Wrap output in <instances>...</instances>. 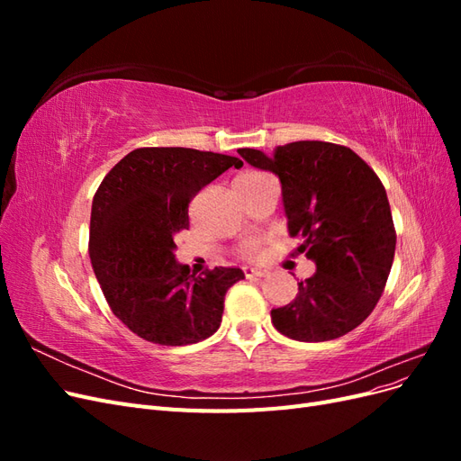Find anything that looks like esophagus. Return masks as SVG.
<instances>
[{
  "label": "esophagus",
  "instance_id": "34e87169",
  "mask_svg": "<svg viewBox=\"0 0 461 461\" xmlns=\"http://www.w3.org/2000/svg\"><path fill=\"white\" fill-rule=\"evenodd\" d=\"M244 275H246L248 278H252V276L261 278V276L267 275V269H263V267H244Z\"/></svg>",
  "mask_w": 461,
  "mask_h": 461
}]
</instances>
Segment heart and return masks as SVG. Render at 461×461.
Returning a JSON list of instances; mask_svg holds the SVG:
<instances>
[{"label":"heart","instance_id":"heart-1","mask_svg":"<svg viewBox=\"0 0 461 461\" xmlns=\"http://www.w3.org/2000/svg\"><path fill=\"white\" fill-rule=\"evenodd\" d=\"M258 175H261V173H244V175H240V176H258ZM258 252H259V240L252 239V240H246V242L242 244V254H244L246 258H256Z\"/></svg>","mask_w":461,"mask_h":461}]
</instances>
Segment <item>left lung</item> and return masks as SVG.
<instances>
[{"mask_svg":"<svg viewBox=\"0 0 461 461\" xmlns=\"http://www.w3.org/2000/svg\"><path fill=\"white\" fill-rule=\"evenodd\" d=\"M239 153L281 180L288 234L315 263L296 298L271 312L275 329L300 342L344 337L373 312L394 259V222L379 176L350 148L330 142H292L273 156Z\"/></svg>","mask_w":461,"mask_h":461,"instance_id":"1","label":"left lung"}]
</instances>
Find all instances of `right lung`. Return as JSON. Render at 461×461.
<instances>
[{"mask_svg": "<svg viewBox=\"0 0 461 461\" xmlns=\"http://www.w3.org/2000/svg\"><path fill=\"white\" fill-rule=\"evenodd\" d=\"M239 158L190 148H138L97 188L90 259L111 312L138 337L161 346L205 340L219 329L239 267L194 276L175 258L188 229V203Z\"/></svg>", "mask_w": 461, "mask_h": 461, "instance_id": "add662e5", "label": "right lung"}]
</instances>
